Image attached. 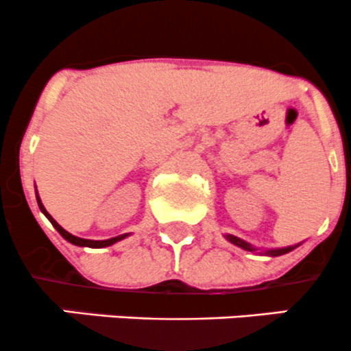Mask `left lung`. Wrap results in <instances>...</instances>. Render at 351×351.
Instances as JSON below:
<instances>
[{
    "label": "left lung",
    "instance_id": "left-lung-1",
    "mask_svg": "<svg viewBox=\"0 0 351 351\" xmlns=\"http://www.w3.org/2000/svg\"><path fill=\"white\" fill-rule=\"evenodd\" d=\"M225 237H227V241H228V242H232V243H235V245L242 247L243 250H249V252H254V250H259V249H256V247H252V245H250V243H247L245 241H242V239L235 237V235H230V234H227V235H225ZM296 247H298V245L282 247V249H271V250H265L264 254H267V256H272V257H276V256H282V254H287V252H291V250H293V249H296Z\"/></svg>",
    "mask_w": 351,
    "mask_h": 351
}]
</instances>
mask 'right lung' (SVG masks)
Masks as SVG:
<instances>
[{
	"instance_id": "add662e5",
	"label": "right lung",
	"mask_w": 351,
	"mask_h": 351,
	"mask_svg": "<svg viewBox=\"0 0 351 351\" xmlns=\"http://www.w3.org/2000/svg\"><path fill=\"white\" fill-rule=\"evenodd\" d=\"M36 202H38V206H40V210H42V212L45 213V217H47V219H49L50 222H51V225H53V227L57 228V230H58V234H60L62 237L65 239V241H69L70 243H73V245H79V247H92V249H101V247H108V245H112V243H116V242L123 241V239H126L128 235H129V234L117 235V237L108 239V241H88V239H80V237H75V235L69 234V232L65 230V228H62L60 225H58L57 222H55L53 219H51V215H50L49 212H47V210H45V206H43V204H42V200H40L38 193H36Z\"/></svg>"
}]
</instances>
